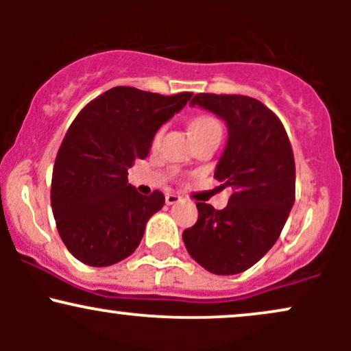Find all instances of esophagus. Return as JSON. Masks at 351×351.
Returning <instances> with one entry per match:
<instances>
[{"mask_svg": "<svg viewBox=\"0 0 351 351\" xmlns=\"http://www.w3.org/2000/svg\"><path fill=\"white\" fill-rule=\"evenodd\" d=\"M180 201H181V196L175 195V193H168V195L165 196V203L167 204H176L180 203Z\"/></svg>", "mask_w": 351, "mask_h": 351, "instance_id": "34e87169", "label": "esophagus"}]
</instances>
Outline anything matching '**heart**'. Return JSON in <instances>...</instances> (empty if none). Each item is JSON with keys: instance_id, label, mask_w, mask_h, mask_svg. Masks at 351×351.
<instances>
[{"instance_id": "heart-1", "label": "heart", "mask_w": 351, "mask_h": 351, "mask_svg": "<svg viewBox=\"0 0 351 351\" xmlns=\"http://www.w3.org/2000/svg\"><path fill=\"white\" fill-rule=\"evenodd\" d=\"M208 130H221V125L215 117L198 115L191 120V123H189V132H191V135L201 134V132H208Z\"/></svg>"}]
</instances>
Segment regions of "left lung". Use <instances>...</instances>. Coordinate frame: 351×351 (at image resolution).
Listing matches in <instances>:
<instances>
[{
  "instance_id": "obj_1",
  "label": "left lung",
  "mask_w": 351,
  "mask_h": 351,
  "mask_svg": "<svg viewBox=\"0 0 351 351\" xmlns=\"http://www.w3.org/2000/svg\"><path fill=\"white\" fill-rule=\"evenodd\" d=\"M199 106L228 125V143L215 178L232 195L228 206L196 203L198 221L184 229L189 256L206 271L232 276L247 271L279 239L295 201V162L284 125L247 95L198 94Z\"/></svg>"
}]
</instances>
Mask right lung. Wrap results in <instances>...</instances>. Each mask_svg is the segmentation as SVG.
<instances>
[{
  "label": "right lung",
  "mask_w": 351,
  "mask_h": 351,
  "mask_svg": "<svg viewBox=\"0 0 351 351\" xmlns=\"http://www.w3.org/2000/svg\"><path fill=\"white\" fill-rule=\"evenodd\" d=\"M191 92L160 95L114 87L79 112L56 156L51 204L66 247L80 263L107 267L130 256L162 191L140 195L128 168L148 156L155 134L186 106Z\"/></svg>",
  "instance_id": "1"
}]
</instances>
